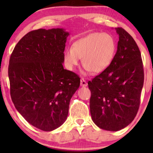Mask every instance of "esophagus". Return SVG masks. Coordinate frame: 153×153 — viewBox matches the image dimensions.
Segmentation results:
<instances>
[{"label": "esophagus", "mask_w": 153, "mask_h": 153, "mask_svg": "<svg viewBox=\"0 0 153 153\" xmlns=\"http://www.w3.org/2000/svg\"><path fill=\"white\" fill-rule=\"evenodd\" d=\"M80 85L82 87H87V83L86 82V81L84 79H81Z\"/></svg>", "instance_id": "34e87169"}]
</instances>
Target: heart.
<instances>
[{
    "instance_id": "obj_1",
    "label": "heart",
    "mask_w": 153,
    "mask_h": 153,
    "mask_svg": "<svg viewBox=\"0 0 153 153\" xmlns=\"http://www.w3.org/2000/svg\"><path fill=\"white\" fill-rule=\"evenodd\" d=\"M116 51V43L111 35L105 33H92L75 41L64 54L67 69L74 70L82 58L86 71L100 74L111 65Z\"/></svg>"
}]
</instances>
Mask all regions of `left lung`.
I'll return each instance as SVG.
<instances>
[{
    "label": "left lung",
    "mask_w": 153,
    "mask_h": 153,
    "mask_svg": "<svg viewBox=\"0 0 153 153\" xmlns=\"http://www.w3.org/2000/svg\"><path fill=\"white\" fill-rule=\"evenodd\" d=\"M115 30L119 41L111 65L88 82L93 121L99 128L111 131L126 128L134 120L144 82L137 45L123 28Z\"/></svg>",
    "instance_id": "8db88e82"
}]
</instances>
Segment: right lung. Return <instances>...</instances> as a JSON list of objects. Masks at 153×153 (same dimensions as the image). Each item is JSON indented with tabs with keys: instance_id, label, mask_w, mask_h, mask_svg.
Returning a JSON list of instances; mask_svg holds the SVG:
<instances>
[{
	"instance_id": "add662e5",
	"label": "right lung",
	"mask_w": 153,
	"mask_h": 153,
	"mask_svg": "<svg viewBox=\"0 0 153 153\" xmlns=\"http://www.w3.org/2000/svg\"><path fill=\"white\" fill-rule=\"evenodd\" d=\"M69 35L62 28L31 31L19 41L10 58L12 102L28 123L45 131L66 121L70 99L80 85L79 76L62 65Z\"/></svg>"
}]
</instances>
